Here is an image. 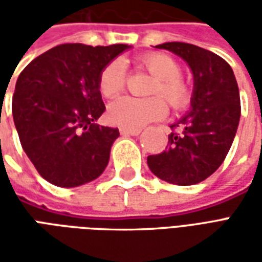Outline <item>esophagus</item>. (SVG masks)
<instances>
[{"mask_svg": "<svg viewBox=\"0 0 262 262\" xmlns=\"http://www.w3.org/2000/svg\"><path fill=\"white\" fill-rule=\"evenodd\" d=\"M119 132L122 135H127V136H137L140 135L142 129L140 127H120Z\"/></svg>", "mask_w": 262, "mask_h": 262, "instance_id": "1", "label": "esophagus"}]
</instances>
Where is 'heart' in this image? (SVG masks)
Segmentation results:
<instances>
[{"instance_id":"heart-1","label":"heart","mask_w":262,"mask_h":262,"mask_svg":"<svg viewBox=\"0 0 262 262\" xmlns=\"http://www.w3.org/2000/svg\"><path fill=\"white\" fill-rule=\"evenodd\" d=\"M139 64L154 77L148 94L154 97H120L111 102L108 119L122 127H139L160 119L167 114L165 102L174 111H182L191 103L192 88L181 77V66L174 57L165 53H147L139 59ZM125 86V66L114 60L105 66L98 78V88L105 98H114ZM160 95L159 97L157 95Z\"/></svg>"}]
</instances>
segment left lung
<instances>
[{"label":"left lung","instance_id":"8db88e82","mask_svg":"<svg viewBox=\"0 0 262 262\" xmlns=\"http://www.w3.org/2000/svg\"><path fill=\"white\" fill-rule=\"evenodd\" d=\"M184 59L192 70L191 111L170 127L168 146L148 156L154 176L176 185L206 180L225 161L240 120V92L229 63L209 50L182 42L157 45Z\"/></svg>","mask_w":262,"mask_h":262}]
</instances>
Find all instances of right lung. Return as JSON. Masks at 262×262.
I'll list each match as a JSON object with an SVG mask.
<instances>
[{
  "mask_svg": "<svg viewBox=\"0 0 262 262\" xmlns=\"http://www.w3.org/2000/svg\"><path fill=\"white\" fill-rule=\"evenodd\" d=\"M127 49L59 45L18 77L12 115L20 144L37 172L56 187H80L106 168L119 130L97 123L105 111L98 78Z\"/></svg>",
  "mask_w": 262,
  "mask_h": 262,
  "instance_id": "1",
  "label": "right lung"
}]
</instances>
